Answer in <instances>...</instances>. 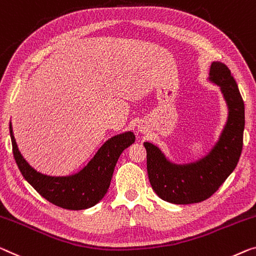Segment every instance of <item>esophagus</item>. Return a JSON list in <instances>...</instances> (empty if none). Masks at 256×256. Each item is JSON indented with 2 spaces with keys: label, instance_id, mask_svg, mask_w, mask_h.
I'll return each instance as SVG.
<instances>
[{
  "label": "esophagus",
  "instance_id": "esophagus-1",
  "mask_svg": "<svg viewBox=\"0 0 256 256\" xmlns=\"http://www.w3.org/2000/svg\"><path fill=\"white\" fill-rule=\"evenodd\" d=\"M140 131H141V130H140Z\"/></svg>",
  "mask_w": 256,
  "mask_h": 256
}]
</instances>
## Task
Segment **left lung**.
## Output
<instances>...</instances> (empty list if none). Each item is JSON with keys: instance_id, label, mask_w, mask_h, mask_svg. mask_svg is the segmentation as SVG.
Masks as SVG:
<instances>
[{"instance_id": "obj_1", "label": "left lung", "mask_w": 256, "mask_h": 256, "mask_svg": "<svg viewBox=\"0 0 256 256\" xmlns=\"http://www.w3.org/2000/svg\"><path fill=\"white\" fill-rule=\"evenodd\" d=\"M208 80L220 87L228 106V120L207 155L196 162L177 164L158 146L144 142L152 188L170 204H190L207 200L232 174L242 154L245 106L237 82L222 62L212 63Z\"/></svg>"}]
</instances>
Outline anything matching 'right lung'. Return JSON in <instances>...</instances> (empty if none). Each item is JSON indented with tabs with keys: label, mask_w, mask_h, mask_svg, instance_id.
<instances>
[{
	"label": "right lung",
	"mask_w": 256,
	"mask_h": 256,
	"mask_svg": "<svg viewBox=\"0 0 256 256\" xmlns=\"http://www.w3.org/2000/svg\"><path fill=\"white\" fill-rule=\"evenodd\" d=\"M9 126L14 156L22 177L46 200L68 210L90 208L104 196L120 154L136 141V136L131 131L114 136L78 172L68 176H48L36 171L22 158L11 122Z\"/></svg>",
	"instance_id": "1"
}]
</instances>
